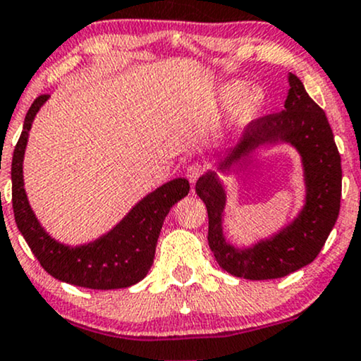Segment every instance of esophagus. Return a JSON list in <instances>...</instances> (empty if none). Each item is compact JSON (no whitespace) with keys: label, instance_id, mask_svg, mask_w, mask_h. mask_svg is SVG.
<instances>
[{"label":"esophagus","instance_id":"obj_1","mask_svg":"<svg viewBox=\"0 0 361 361\" xmlns=\"http://www.w3.org/2000/svg\"><path fill=\"white\" fill-rule=\"evenodd\" d=\"M201 173H202V166L197 162L190 164V166H188V169H185V177H188L190 184H195V180L201 177Z\"/></svg>","mask_w":361,"mask_h":361}]
</instances>
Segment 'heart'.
I'll use <instances>...</instances> for the list:
<instances>
[{
    "mask_svg": "<svg viewBox=\"0 0 361 361\" xmlns=\"http://www.w3.org/2000/svg\"><path fill=\"white\" fill-rule=\"evenodd\" d=\"M219 100L222 104H229L233 102V117L238 122H246L251 120L255 115L259 112L262 104H264V97H262L261 90L255 87L243 88L241 83H226L221 87Z\"/></svg>",
    "mask_w": 361,
    "mask_h": 361,
    "instance_id": "b5f03b06",
    "label": "heart"
}]
</instances>
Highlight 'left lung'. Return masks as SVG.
<instances>
[{"label":"left lung","instance_id":"left-lung-1","mask_svg":"<svg viewBox=\"0 0 361 361\" xmlns=\"http://www.w3.org/2000/svg\"><path fill=\"white\" fill-rule=\"evenodd\" d=\"M289 90L279 114L257 118L244 128L238 144L217 159L216 171L199 177L195 192L207 207V241L217 264L238 278L276 279L314 261L326 243L341 199V159L326 115L311 100L301 80L288 75ZM278 143L295 146L302 157L305 202L298 216L273 236L238 248L224 235L227 193L216 176L245 163L259 148Z\"/></svg>","mask_w":361,"mask_h":361}]
</instances>
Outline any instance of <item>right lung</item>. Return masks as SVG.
I'll list each match as a JSON object with an SVG mask.
<instances>
[{
	"mask_svg": "<svg viewBox=\"0 0 361 361\" xmlns=\"http://www.w3.org/2000/svg\"><path fill=\"white\" fill-rule=\"evenodd\" d=\"M48 99L50 95H42L31 104L13 152V212L18 229L43 269L60 281L90 289H120L137 284L152 266L164 219L173 204L189 194V180L177 177L147 194L117 226L95 241L80 246L56 241L35 216L23 180L30 128Z\"/></svg>",
	"mask_w": 361,
	"mask_h": 361,
	"instance_id": "add662e5",
	"label": "right lung"
}]
</instances>
